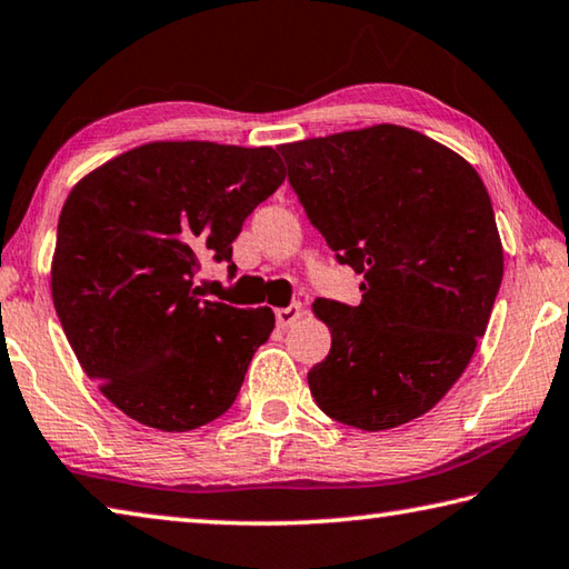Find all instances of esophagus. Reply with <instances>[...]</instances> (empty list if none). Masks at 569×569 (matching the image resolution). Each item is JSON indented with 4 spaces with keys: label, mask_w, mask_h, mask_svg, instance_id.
Here are the masks:
<instances>
[{
    "label": "esophagus",
    "mask_w": 569,
    "mask_h": 569,
    "mask_svg": "<svg viewBox=\"0 0 569 569\" xmlns=\"http://www.w3.org/2000/svg\"><path fill=\"white\" fill-rule=\"evenodd\" d=\"M302 317V305L300 302H292L290 307H279V310L274 312V320L279 327H290L295 325L297 320Z\"/></svg>",
    "instance_id": "34e87169"
}]
</instances>
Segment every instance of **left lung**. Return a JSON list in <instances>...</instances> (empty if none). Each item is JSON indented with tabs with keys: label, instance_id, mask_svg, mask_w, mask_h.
<instances>
[{
	"label": "left lung",
	"instance_id": "8db88e82",
	"mask_svg": "<svg viewBox=\"0 0 569 569\" xmlns=\"http://www.w3.org/2000/svg\"><path fill=\"white\" fill-rule=\"evenodd\" d=\"M287 179L362 302L317 300L332 347L307 372L332 420L380 432L442 400L502 284V242L472 164L415 129L377 124L282 144Z\"/></svg>",
	"mask_w": 569,
	"mask_h": 569
}]
</instances>
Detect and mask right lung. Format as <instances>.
Wrapping results in <instances>:
<instances>
[{"mask_svg":"<svg viewBox=\"0 0 569 569\" xmlns=\"http://www.w3.org/2000/svg\"><path fill=\"white\" fill-rule=\"evenodd\" d=\"M284 182L272 147L154 142L87 174L62 207L54 310L89 380L139 425L197 430L234 405L274 330L269 307L199 300L202 262H227Z\"/></svg>","mask_w":569,"mask_h":569,"instance_id":"right-lung-1","label":"right lung"}]
</instances>
